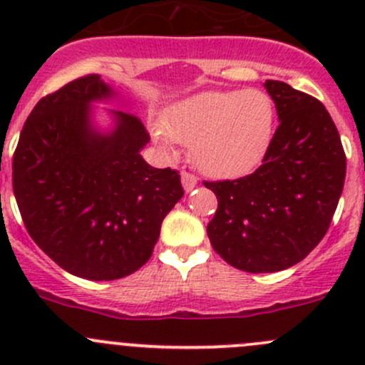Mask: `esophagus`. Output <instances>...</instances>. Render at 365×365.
<instances>
[{"label": "esophagus", "mask_w": 365, "mask_h": 365, "mask_svg": "<svg viewBox=\"0 0 365 365\" xmlns=\"http://www.w3.org/2000/svg\"><path fill=\"white\" fill-rule=\"evenodd\" d=\"M182 183H183V189H185L187 192H190V190L197 185V176L189 171H182Z\"/></svg>", "instance_id": "esophagus-1"}]
</instances>
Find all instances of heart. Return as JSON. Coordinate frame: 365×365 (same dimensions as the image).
<instances>
[{"label": "heart", "instance_id": "heart-1", "mask_svg": "<svg viewBox=\"0 0 365 365\" xmlns=\"http://www.w3.org/2000/svg\"><path fill=\"white\" fill-rule=\"evenodd\" d=\"M274 104L264 91H203L165 114L162 146L173 141L192 146V159L213 176L249 171L267 152L274 130Z\"/></svg>", "mask_w": 365, "mask_h": 365}]
</instances>
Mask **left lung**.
<instances>
[{
	"instance_id": "8db88e82",
	"label": "left lung",
	"mask_w": 365,
	"mask_h": 365,
	"mask_svg": "<svg viewBox=\"0 0 365 365\" xmlns=\"http://www.w3.org/2000/svg\"><path fill=\"white\" fill-rule=\"evenodd\" d=\"M279 123L261 165L237 180L203 182L217 196L210 244L227 264L268 274L300 263L332 222L346 176L336 123L312 95L264 83Z\"/></svg>"
}]
</instances>
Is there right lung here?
Listing matches in <instances>:
<instances>
[{
    "mask_svg": "<svg viewBox=\"0 0 365 365\" xmlns=\"http://www.w3.org/2000/svg\"><path fill=\"white\" fill-rule=\"evenodd\" d=\"M111 97L97 73L46 95L21 130L12 185L29 237L63 270L90 281L134 274L152 257L160 224L183 196L176 169L146 164L150 134L116 111L108 135L91 130L88 106Z\"/></svg>",
    "mask_w": 365,
    "mask_h": 365,
    "instance_id": "1",
    "label": "right lung"
}]
</instances>
